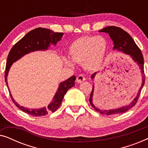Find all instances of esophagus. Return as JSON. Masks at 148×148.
<instances>
[{
	"mask_svg": "<svg viewBox=\"0 0 148 148\" xmlns=\"http://www.w3.org/2000/svg\"><path fill=\"white\" fill-rule=\"evenodd\" d=\"M85 80H86V77H85L84 75L83 74L79 75L77 76V82L78 84H81V83L84 82Z\"/></svg>",
	"mask_w": 148,
	"mask_h": 148,
	"instance_id": "34e87169",
	"label": "esophagus"
}]
</instances>
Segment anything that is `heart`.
<instances>
[{
	"label": "heart",
	"mask_w": 148,
	"mask_h": 148,
	"mask_svg": "<svg viewBox=\"0 0 148 148\" xmlns=\"http://www.w3.org/2000/svg\"><path fill=\"white\" fill-rule=\"evenodd\" d=\"M108 42L101 36H83L75 40L70 47L71 57L77 63H83L89 71H96L102 65L106 54ZM64 63L73 67L74 63L69 59Z\"/></svg>",
	"instance_id": "obj_1"
}]
</instances>
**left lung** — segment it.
I'll list each match as a JSON object with an SVG mask.
<instances>
[{
    "label": "left lung",
    "instance_id": "obj_1",
    "mask_svg": "<svg viewBox=\"0 0 148 148\" xmlns=\"http://www.w3.org/2000/svg\"><path fill=\"white\" fill-rule=\"evenodd\" d=\"M100 32H105L109 34L110 37L114 43V48L113 50H116L117 51L123 52L124 53L129 54L130 55L133 60L135 62H137V64L139 66L140 68L141 74L143 75L142 76V83H141V86L139 88L138 94H137L136 98L132 101V102L128 106L121 107L119 108L113 109V110H100V109L96 108V106L93 104L92 103V97L93 94H94V87L92 88V91L90 94V102L91 105H92L93 108L96 110L97 112H99L102 114H106V115H111V114H121V113H123L127 112L129 109L133 108V106L136 104L138 100L139 97L140 96L141 91L142 90L143 85L145 84V73H144V67H143V54L141 53V50L137 46L135 42L132 37L123 30L121 28L119 27H116V26H108V27H106L103 28L101 30L99 31ZM96 73H94L92 75V78L94 79L95 75Z\"/></svg>",
    "mask_w": 148,
    "mask_h": 148
}]
</instances>
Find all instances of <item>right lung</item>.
Segmentation results:
<instances>
[{
	"label": "right lung",
	"instance_id": "add662e5",
	"mask_svg": "<svg viewBox=\"0 0 148 148\" xmlns=\"http://www.w3.org/2000/svg\"><path fill=\"white\" fill-rule=\"evenodd\" d=\"M62 35H63V33L54 32L50 29H46V28L38 27L28 32L24 37L22 38L19 41H18L10 50L7 57V64H6L5 79L8 89H9V87L7 85V77L9 69L14 62H15L16 60L19 59L20 58L29 52L36 51V50H47L50 44L55 45L58 41H60ZM75 79L76 77L73 75L68 79L60 83L59 88H58L53 100L48 105L47 108L44 107L41 109H28L24 108L23 106H20L17 103L15 102V100L12 98L11 93H9L10 96L16 106L21 110L23 111L24 112L35 116H44V115L48 114L49 112H54L57 110L58 107L61 104L62 100L66 92H67L69 89L75 86ZM9 92H10L9 89Z\"/></svg>",
	"mask_w": 148,
	"mask_h": 148
}]
</instances>
